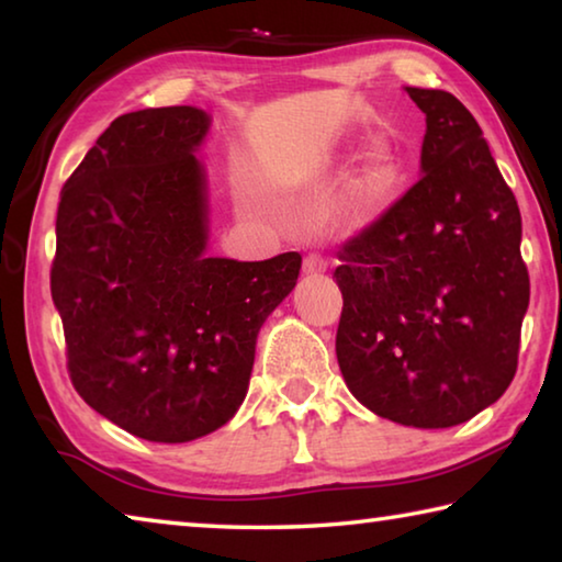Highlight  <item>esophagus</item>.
Instances as JSON below:
<instances>
[{"instance_id":"esophagus-1","label":"esophagus","mask_w":562,"mask_h":562,"mask_svg":"<svg viewBox=\"0 0 562 562\" xmlns=\"http://www.w3.org/2000/svg\"><path fill=\"white\" fill-rule=\"evenodd\" d=\"M327 268H329V260L322 252H310L307 258H304V272L307 274H319Z\"/></svg>"}]
</instances>
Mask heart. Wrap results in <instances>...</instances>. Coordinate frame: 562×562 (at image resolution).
Instances as JSON below:
<instances>
[{
  "instance_id": "b5f03b06",
  "label": "heart",
  "mask_w": 562,
  "mask_h": 562,
  "mask_svg": "<svg viewBox=\"0 0 562 562\" xmlns=\"http://www.w3.org/2000/svg\"><path fill=\"white\" fill-rule=\"evenodd\" d=\"M398 173V160L386 144L369 146L357 160L355 170L341 190L339 207L347 215H364L392 190Z\"/></svg>"
}]
</instances>
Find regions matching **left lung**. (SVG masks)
Wrapping results in <instances>:
<instances>
[{
  "label": "left lung",
  "instance_id": "8db88e82",
  "mask_svg": "<svg viewBox=\"0 0 562 562\" xmlns=\"http://www.w3.org/2000/svg\"><path fill=\"white\" fill-rule=\"evenodd\" d=\"M406 93L426 113L424 176L341 245L337 361L374 414L446 429L510 386L530 278L516 195L471 111L449 91Z\"/></svg>",
  "mask_w": 562,
  "mask_h": 562
}]
</instances>
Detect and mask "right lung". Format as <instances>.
Here are the masks:
<instances>
[{
  "mask_svg": "<svg viewBox=\"0 0 562 562\" xmlns=\"http://www.w3.org/2000/svg\"><path fill=\"white\" fill-rule=\"evenodd\" d=\"M211 119L193 106L123 113L61 188L52 297L79 396L138 439L183 443L243 404L255 339L288 297L300 252L205 258Z\"/></svg>",
  "mask_w": 562,
  "mask_h": 562,
  "instance_id": "obj_1",
  "label": "right lung"
}]
</instances>
